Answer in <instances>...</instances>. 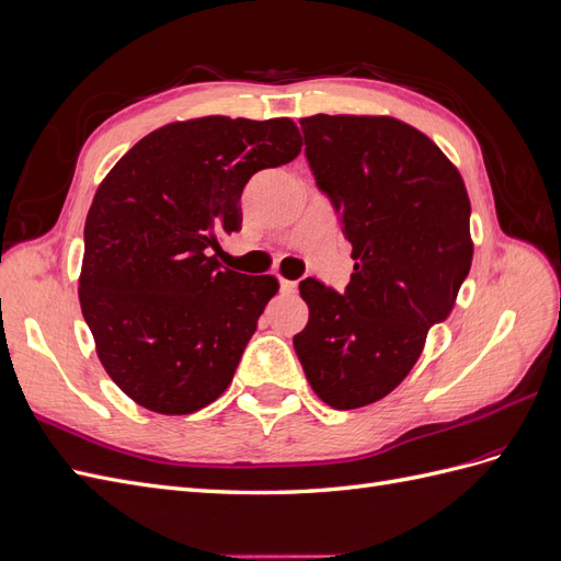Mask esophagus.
<instances>
[{
    "instance_id": "1",
    "label": "esophagus",
    "mask_w": 561,
    "mask_h": 561,
    "mask_svg": "<svg viewBox=\"0 0 561 561\" xmlns=\"http://www.w3.org/2000/svg\"><path fill=\"white\" fill-rule=\"evenodd\" d=\"M280 293L283 295H295L297 293V283L295 280H280Z\"/></svg>"
}]
</instances>
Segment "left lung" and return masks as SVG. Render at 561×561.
<instances>
[{
  "instance_id": "left-lung-1",
  "label": "left lung",
  "mask_w": 561,
  "mask_h": 561,
  "mask_svg": "<svg viewBox=\"0 0 561 561\" xmlns=\"http://www.w3.org/2000/svg\"><path fill=\"white\" fill-rule=\"evenodd\" d=\"M299 126L355 264L342 295L299 283L309 322L293 344L316 396L355 410L410 375L449 316L472 262L470 201L439 147L398 118L316 114Z\"/></svg>"
}]
</instances>
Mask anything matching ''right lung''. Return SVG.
Masks as SVG:
<instances>
[{
	"label": "right lung",
	"instance_id": "1",
	"mask_svg": "<svg viewBox=\"0 0 561 561\" xmlns=\"http://www.w3.org/2000/svg\"><path fill=\"white\" fill-rule=\"evenodd\" d=\"M299 149L290 118L203 116L149 133L98 186L81 313L112 381L147 410L192 414L231 383L278 283L210 252L241 229L248 180Z\"/></svg>",
	"mask_w": 561,
	"mask_h": 561
}]
</instances>
